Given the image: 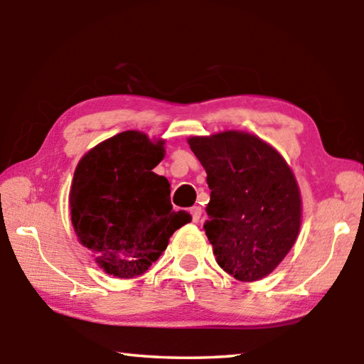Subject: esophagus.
Returning a JSON list of instances; mask_svg holds the SVG:
<instances>
[{
	"label": "esophagus",
	"mask_w": 364,
	"mask_h": 364,
	"mask_svg": "<svg viewBox=\"0 0 364 364\" xmlns=\"http://www.w3.org/2000/svg\"><path fill=\"white\" fill-rule=\"evenodd\" d=\"M189 213H191V217H193V221H199L200 217H202V208L194 205V207L189 210Z\"/></svg>",
	"instance_id": "esophagus-1"
}]
</instances>
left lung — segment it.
Here are the masks:
<instances>
[{
  "label": "left lung",
  "mask_w": 364,
  "mask_h": 364,
  "mask_svg": "<svg viewBox=\"0 0 364 364\" xmlns=\"http://www.w3.org/2000/svg\"><path fill=\"white\" fill-rule=\"evenodd\" d=\"M188 143L212 191L204 230L218 264L239 281L264 278L299 236L301 202L292 170L249 133L225 132Z\"/></svg>",
  "instance_id": "obj_1"
}]
</instances>
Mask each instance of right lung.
<instances>
[{"label": "right lung", "instance_id": "1", "mask_svg": "<svg viewBox=\"0 0 364 364\" xmlns=\"http://www.w3.org/2000/svg\"><path fill=\"white\" fill-rule=\"evenodd\" d=\"M139 132H123L80 160L70 189L72 225L96 263L117 278L143 274L167 249L178 228L191 221L173 212L170 183L154 173L164 159Z\"/></svg>", "mask_w": 364, "mask_h": 364}]
</instances>
